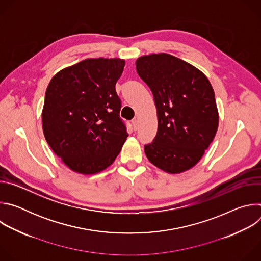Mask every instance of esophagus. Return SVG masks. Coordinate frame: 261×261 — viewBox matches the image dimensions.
<instances>
[{"instance_id":"34e87169","label":"esophagus","mask_w":261,"mask_h":261,"mask_svg":"<svg viewBox=\"0 0 261 261\" xmlns=\"http://www.w3.org/2000/svg\"><path fill=\"white\" fill-rule=\"evenodd\" d=\"M132 126H133V129H134V130H137V127H138V121H137V119H133V120H132Z\"/></svg>"}]
</instances>
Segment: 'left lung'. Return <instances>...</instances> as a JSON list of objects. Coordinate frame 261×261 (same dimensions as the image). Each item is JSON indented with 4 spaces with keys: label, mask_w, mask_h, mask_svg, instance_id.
I'll use <instances>...</instances> for the list:
<instances>
[{
    "label": "left lung",
    "mask_w": 261,
    "mask_h": 261,
    "mask_svg": "<svg viewBox=\"0 0 261 261\" xmlns=\"http://www.w3.org/2000/svg\"><path fill=\"white\" fill-rule=\"evenodd\" d=\"M135 64L153 93L158 118L156 137L144 145L145 156L165 172L187 171L202 158L218 130L213 87L199 69L169 54L142 56Z\"/></svg>",
    "instance_id": "obj_1"
}]
</instances>
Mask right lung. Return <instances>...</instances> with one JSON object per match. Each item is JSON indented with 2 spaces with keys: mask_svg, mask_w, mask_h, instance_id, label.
Returning <instances> with one entry per match:
<instances>
[{
  "mask_svg": "<svg viewBox=\"0 0 261 261\" xmlns=\"http://www.w3.org/2000/svg\"><path fill=\"white\" fill-rule=\"evenodd\" d=\"M125 60L86 59L59 71L46 89L44 137L72 171L95 174L114 163L128 132L116 84Z\"/></svg>",
  "mask_w": 261,
  "mask_h": 261,
  "instance_id": "add662e5",
  "label": "right lung"
}]
</instances>
